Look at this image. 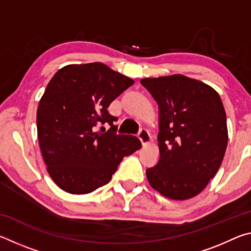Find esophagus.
<instances>
[{"label": "esophagus", "instance_id": "34e87169", "mask_svg": "<svg viewBox=\"0 0 251 251\" xmlns=\"http://www.w3.org/2000/svg\"><path fill=\"white\" fill-rule=\"evenodd\" d=\"M137 136H138L139 141L142 142L143 146L147 145V144L150 143V141H151V135H150V133H148V130L145 129V128H142L141 130H139Z\"/></svg>", "mask_w": 251, "mask_h": 251}]
</instances>
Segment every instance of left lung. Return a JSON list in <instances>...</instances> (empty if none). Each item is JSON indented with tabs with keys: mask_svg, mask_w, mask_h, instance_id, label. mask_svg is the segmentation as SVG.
Here are the masks:
<instances>
[{
	"mask_svg": "<svg viewBox=\"0 0 251 251\" xmlns=\"http://www.w3.org/2000/svg\"><path fill=\"white\" fill-rule=\"evenodd\" d=\"M158 104L159 159L146 169L152 188L165 197L196 196L217 174L228 143L226 113L214 88L176 74L144 78Z\"/></svg>",
	"mask_w": 251,
	"mask_h": 251,
	"instance_id": "obj_1",
	"label": "left lung"
}]
</instances>
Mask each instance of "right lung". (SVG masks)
<instances>
[{"mask_svg":"<svg viewBox=\"0 0 251 251\" xmlns=\"http://www.w3.org/2000/svg\"><path fill=\"white\" fill-rule=\"evenodd\" d=\"M133 84L101 63L64 66L50 80L36 125L42 156L59 188L74 195L94 192L112 179L123 157L142 147L136 136L116 134L117 117L107 110ZM104 124L111 127L100 133L97 127Z\"/></svg>","mask_w":251,"mask_h":251,"instance_id":"1","label":"right lung"}]
</instances>
